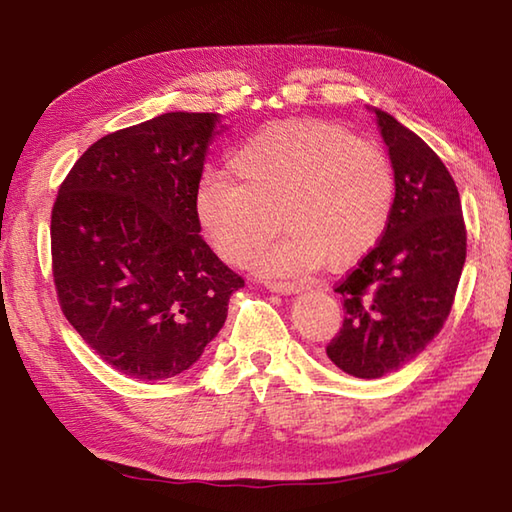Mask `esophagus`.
I'll use <instances>...</instances> for the list:
<instances>
[{"label": "esophagus", "instance_id": "1", "mask_svg": "<svg viewBox=\"0 0 512 512\" xmlns=\"http://www.w3.org/2000/svg\"><path fill=\"white\" fill-rule=\"evenodd\" d=\"M264 286H266L268 290H273V293H284V295L295 293V290H299V284H295V282H284V279H266Z\"/></svg>", "mask_w": 512, "mask_h": 512}]
</instances>
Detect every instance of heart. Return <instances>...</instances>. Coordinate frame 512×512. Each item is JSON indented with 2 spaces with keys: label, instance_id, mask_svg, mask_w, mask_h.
Instances as JSON below:
<instances>
[{
  "label": "heart",
  "instance_id": "obj_1",
  "mask_svg": "<svg viewBox=\"0 0 512 512\" xmlns=\"http://www.w3.org/2000/svg\"><path fill=\"white\" fill-rule=\"evenodd\" d=\"M233 182L208 177L195 219L228 264H244L277 230L290 233L255 264L270 273L348 268L373 250L393 217L397 175L373 139L328 119H284L246 137L228 157Z\"/></svg>",
  "mask_w": 512,
  "mask_h": 512
}]
</instances>
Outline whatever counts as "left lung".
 Segmentation results:
<instances>
[{"label": "left lung", "instance_id": "obj_1", "mask_svg": "<svg viewBox=\"0 0 512 512\" xmlns=\"http://www.w3.org/2000/svg\"><path fill=\"white\" fill-rule=\"evenodd\" d=\"M377 124L397 175V202L379 244L335 286L344 322L326 355L344 373L377 379L408 364L444 328L466 262L462 202L442 159L393 115Z\"/></svg>", "mask_w": 512, "mask_h": 512}]
</instances>
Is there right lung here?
Masks as SVG:
<instances>
[{
	"label": "right lung",
	"mask_w": 512,
	"mask_h": 512,
	"mask_svg": "<svg viewBox=\"0 0 512 512\" xmlns=\"http://www.w3.org/2000/svg\"><path fill=\"white\" fill-rule=\"evenodd\" d=\"M217 115L166 113L90 146L59 186L50 259L64 317L108 366L175 377L244 288L199 235L195 193Z\"/></svg>",
	"instance_id": "1"
}]
</instances>
